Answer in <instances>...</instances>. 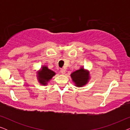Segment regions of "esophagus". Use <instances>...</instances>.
I'll return each instance as SVG.
<instances>
[{"label": "esophagus", "mask_w": 130, "mask_h": 130, "mask_svg": "<svg viewBox=\"0 0 130 130\" xmlns=\"http://www.w3.org/2000/svg\"><path fill=\"white\" fill-rule=\"evenodd\" d=\"M60 72H61L62 74H64L66 72V69L64 68H61V70H60Z\"/></svg>", "instance_id": "34e87169"}]
</instances>
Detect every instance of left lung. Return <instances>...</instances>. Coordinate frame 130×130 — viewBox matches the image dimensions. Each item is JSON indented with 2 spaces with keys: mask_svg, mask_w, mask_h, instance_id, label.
<instances>
[{
  "mask_svg": "<svg viewBox=\"0 0 130 130\" xmlns=\"http://www.w3.org/2000/svg\"><path fill=\"white\" fill-rule=\"evenodd\" d=\"M71 77L75 83V85L78 87H82L86 85L89 79V74L88 71H86L83 68L72 73Z\"/></svg>",
  "mask_w": 130,
  "mask_h": 130,
  "instance_id": "left-lung-1",
  "label": "left lung"
}]
</instances>
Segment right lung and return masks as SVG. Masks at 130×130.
Wrapping results in <instances>:
<instances>
[{"mask_svg": "<svg viewBox=\"0 0 130 130\" xmlns=\"http://www.w3.org/2000/svg\"><path fill=\"white\" fill-rule=\"evenodd\" d=\"M55 74L56 73L50 70L47 67L43 66L41 70L38 73V80L41 85H45L47 84L48 82L55 75Z\"/></svg>", "mask_w": 130, "mask_h": 130, "instance_id": "right-lung-1", "label": "right lung"}]
</instances>
